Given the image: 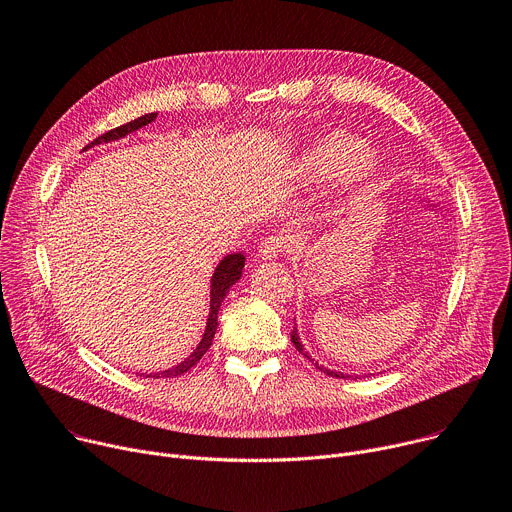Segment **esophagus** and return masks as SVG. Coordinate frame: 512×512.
Masks as SVG:
<instances>
[{"instance_id": "esophagus-1", "label": "esophagus", "mask_w": 512, "mask_h": 512, "mask_svg": "<svg viewBox=\"0 0 512 512\" xmlns=\"http://www.w3.org/2000/svg\"><path fill=\"white\" fill-rule=\"evenodd\" d=\"M287 239L283 235H271L259 245V257L261 259H277L285 249H287Z\"/></svg>"}]
</instances>
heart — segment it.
<instances>
[{"label":"heart","instance_id":"obj_1","mask_svg":"<svg viewBox=\"0 0 512 512\" xmlns=\"http://www.w3.org/2000/svg\"><path fill=\"white\" fill-rule=\"evenodd\" d=\"M377 154L371 148L358 145L348 133L334 131L318 137L300 158V176L308 182L328 178L358 180L373 172Z\"/></svg>","mask_w":512,"mask_h":512}]
</instances>
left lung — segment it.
Wrapping results in <instances>:
<instances>
[{
  "instance_id": "left-lung-1",
  "label": "left lung",
  "mask_w": 512,
  "mask_h": 512,
  "mask_svg": "<svg viewBox=\"0 0 512 512\" xmlns=\"http://www.w3.org/2000/svg\"><path fill=\"white\" fill-rule=\"evenodd\" d=\"M291 342H294V346H296V350L298 352H302L310 362H314V358L308 354V350H304V344L300 342V336H298V328L294 326V332H291ZM314 367L316 369H320L322 373H326L328 377H336V379H350V375H344V373H336V371H330V369H326V367H322V364H318V362H314ZM354 379H358V377H354Z\"/></svg>"
}]
</instances>
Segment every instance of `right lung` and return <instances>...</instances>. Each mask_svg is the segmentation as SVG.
Here are the masks:
<instances>
[{
    "instance_id": "obj_1",
    "label": "right lung",
    "mask_w": 512,
    "mask_h": 512,
    "mask_svg": "<svg viewBox=\"0 0 512 512\" xmlns=\"http://www.w3.org/2000/svg\"><path fill=\"white\" fill-rule=\"evenodd\" d=\"M158 117V113H148V115H141L121 127H115L103 135H99L95 141H91V145H99V143H109V141H117L121 137H125L127 133H133L137 131L139 127L152 123L154 119ZM243 267H245V255L243 253H231L227 255L221 263L216 265L214 273H212V279H210V312H208V320H206V330L202 334V340L198 342V346L194 348V352L184 358L180 364H176V367L168 369V371H160V373H150L145 377H152V379H174V377H180L184 373H188L194 364L204 356V352L210 348L212 344V338H214V332L218 328V310H221V304L223 300L227 298L229 289L241 279L243 275Z\"/></svg>"
}]
</instances>
